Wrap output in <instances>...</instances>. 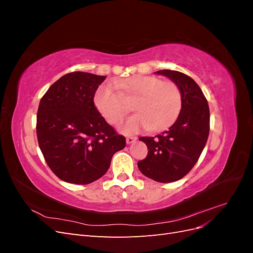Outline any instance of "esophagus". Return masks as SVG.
Wrapping results in <instances>:
<instances>
[{
	"label": "esophagus",
	"instance_id": "esophagus-1",
	"mask_svg": "<svg viewBox=\"0 0 253 253\" xmlns=\"http://www.w3.org/2000/svg\"><path fill=\"white\" fill-rule=\"evenodd\" d=\"M136 140H137V137H135V136H127L126 137V143L127 144H131V143L135 142Z\"/></svg>",
	"mask_w": 253,
	"mask_h": 253
}]
</instances>
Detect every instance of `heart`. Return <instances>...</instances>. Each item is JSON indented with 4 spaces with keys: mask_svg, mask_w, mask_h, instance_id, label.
Returning a JSON list of instances; mask_svg holds the SVG:
<instances>
[{
    "mask_svg": "<svg viewBox=\"0 0 253 253\" xmlns=\"http://www.w3.org/2000/svg\"><path fill=\"white\" fill-rule=\"evenodd\" d=\"M118 85L128 96L137 98L134 110L138 113L121 122L118 128L125 134H133L144 128L162 131L171 126L181 111L182 98L177 84L163 81L152 76H136ZM94 103L104 119L114 125L129 111L125 98L112 83H103L96 90Z\"/></svg>",
    "mask_w": 253,
    "mask_h": 253,
    "instance_id": "b5f03b06",
    "label": "heart"
}]
</instances>
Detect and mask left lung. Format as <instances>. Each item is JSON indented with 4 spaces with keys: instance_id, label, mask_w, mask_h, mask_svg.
<instances>
[{
    "instance_id": "obj_1",
    "label": "left lung",
    "mask_w": 253,
    "mask_h": 253,
    "mask_svg": "<svg viewBox=\"0 0 253 253\" xmlns=\"http://www.w3.org/2000/svg\"><path fill=\"white\" fill-rule=\"evenodd\" d=\"M156 74L177 84L182 98L181 111L168 131L155 137H140L149 152L138 162V169L153 180L172 182L187 175L200 158L208 140L210 112L201 87L189 76L170 70Z\"/></svg>"
}]
</instances>
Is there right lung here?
Wrapping results in <instances>:
<instances>
[{
    "instance_id": "1",
    "label": "right lung",
    "mask_w": 253,
    "mask_h": 253,
    "mask_svg": "<svg viewBox=\"0 0 253 253\" xmlns=\"http://www.w3.org/2000/svg\"><path fill=\"white\" fill-rule=\"evenodd\" d=\"M105 76L74 72L62 76L42 97L37 137L50 170L60 179L87 185L109 170L115 153L126 147L94 104Z\"/></svg>"
}]
</instances>
